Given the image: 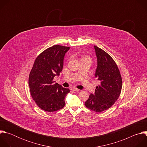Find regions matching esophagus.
Listing matches in <instances>:
<instances>
[{"label":"esophagus","instance_id":"1","mask_svg":"<svg viewBox=\"0 0 147 147\" xmlns=\"http://www.w3.org/2000/svg\"><path fill=\"white\" fill-rule=\"evenodd\" d=\"M71 90L74 91H80V90L77 89V88H76V87H73V88H71Z\"/></svg>","mask_w":147,"mask_h":147}]
</instances>
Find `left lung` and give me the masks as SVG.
I'll list each match as a JSON object with an SVG mask.
<instances>
[{"label": "left lung", "mask_w": 147, "mask_h": 147, "mask_svg": "<svg viewBox=\"0 0 147 147\" xmlns=\"http://www.w3.org/2000/svg\"><path fill=\"white\" fill-rule=\"evenodd\" d=\"M94 48L98 62L95 75L100 84L96 87L94 94H90L85 106L99 113L110 108L117 100L122 88V79L112 57L96 46Z\"/></svg>", "instance_id": "1"}]
</instances>
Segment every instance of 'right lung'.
<instances>
[{"mask_svg": "<svg viewBox=\"0 0 147 147\" xmlns=\"http://www.w3.org/2000/svg\"><path fill=\"white\" fill-rule=\"evenodd\" d=\"M69 49L53 45L40 53L34 63L28 78L30 93L38 107L45 111H57L65 105L70 90L55 83L53 78L62 71L64 57Z\"/></svg>", "mask_w": 147, "mask_h": 147, "instance_id": "1", "label": "right lung"}]
</instances>
